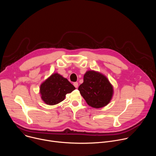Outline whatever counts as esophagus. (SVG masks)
Returning <instances> with one entry per match:
<instances>
[{"instance_id":"esophagus-1","label":"esophagus","mask_w":156,"mask_h":156,"mask_svg":"<svg viewBox=\"0 0 156 156\" xmlns=\"http://www.w3.org/2000/svg\"><path fill=\"white\" fill-rule=\"evenodd\" d=\"M73 85H74V86H75V87H78V83L77 82H75V83H73Z\"/></svg>"}]
</instances>
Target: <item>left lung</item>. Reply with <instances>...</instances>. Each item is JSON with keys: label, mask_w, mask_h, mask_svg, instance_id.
Segmentation results:
<instances>
[{"label": "left lung", "mask_w": 156, "mask_h": 156, "mask_svg": "<svg viewBox=\"0 0 156 156\" xmlns=\"http://www.w3.org/2000/svg\"><path fill=\"white\" fill-rule=\"evenodd\" d=\"M78 90L86 103L96 108L107 105L114 94L113 86L107 78L94 70L86 72Z\"/></svg>", "instance_id": "8db88e82"}]
</instances>
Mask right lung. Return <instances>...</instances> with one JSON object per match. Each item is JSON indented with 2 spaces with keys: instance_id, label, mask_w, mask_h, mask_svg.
I'll list each match as a JSON object with an SVG mask.
<instances>
[{
  "instance_id": "obj_1",
  "label": "right lung",
  "mask_w": 156,
  "mask_h": 156,
  "mask_svg": "<svg viewBox=\"0 0 156 156\" xmlns=\"http://www.w3.org/2000/svg\"><path fill=\"white\" fill-rule=\"evenodd\" d=\"M75 90L66 78L57 73L52 74L40 86L42 100L48 105H54L63 101L66 94Z\"/></svg>"
}]
</instances>
